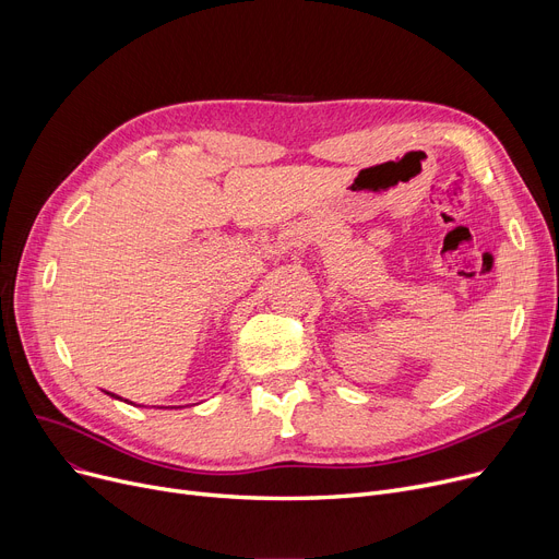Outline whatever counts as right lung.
Wrapping results in <instances>:
<instances>
[{
    "label": "right lung",
    "instance_id": "1",
    "mask_svg": "<svg viewBox=\"0 0 559 559\" xmlns=\"http://www.w3.org/2000/svg\"><path fill=\"white\" fill-rule=\"evenodd\" d=\"M106 394H108V396H112V399H120V401H122V396H117V394H110V392H106ZM124 403H131V401H127V399H124ZM131 405H135V403H131Z\"/></svg>",
    "mask_w": 559,
    "mask_h": 559
}]
</instances>
